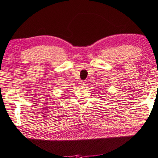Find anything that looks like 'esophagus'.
<instances>
[{
  "label": "esophagus",
  "mask_w": 158,
  "mask_h": 158,
  "mask_svg": "<svg viewBox=\"0 0 158 158\" xmlns=\"http://www.w3.org/2000/svg\"><path fill=\"white\" fill-rule=\"evenodd\" d=\"M81 85L82 87H85V86H86V85H87V82H85V81H81Z\"/></svg>",
  "instance_id": "esophagus-1"
}]
</instances>
